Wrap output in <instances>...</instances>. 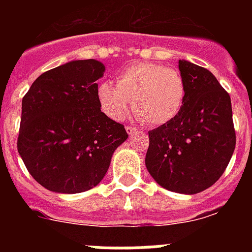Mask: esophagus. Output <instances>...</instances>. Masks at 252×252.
Here are the masks:
<instances>
[{"label":"esophagus","instance_id":"obj_1","mask_svg":"<svg viewBox=\"0 0 252 252\" xmlns=\"http://www.w3.org/2000/svg\"><path fill=\"white\" fill-rule=\"evenodd\" d=\"M126 131H127L128 135H132V133L137 132V128L136 127H133V126H126Z\"/></svg>","mask_w":252,"mask_h":252}]
</instances>
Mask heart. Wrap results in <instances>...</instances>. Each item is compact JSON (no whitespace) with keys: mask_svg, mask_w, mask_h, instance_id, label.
Returning a JSON list of instances; mask_svg holds the SVG:
<instances>
[{"mask_svg":"<svg viewBox=\"0 0 252 252\" xmlns=\"http://www.w3.org/2000/svg\"><path fill=\"white\" fill-rule=\"evenodd\" d=\"M186 83L177 69L159 63H133L117 77V83L104 81L98 87L101 108L110 119L121 121L132 99L140 120L159 126L174 120L186 99Z\"/></svg>","mask_w":252,"mask_h":252,"instance_id":"b5f03b06","label":"heart"}]
</instances>
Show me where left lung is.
<instances>
[{
  "label": "left lung",
  "mask_w": 252,
  "mask_h": 252,
  "mask_svg": "<svg viewBox=\"0 0 252 252\" xmlns=\"http://www.w3.org/2000/svg\"><path fill=\"white\" fill-rule=\"evenodd\" d=\"M186 99L174 120L149 131L145 164L162 188L195 194L226 170L236 145L230 94L208 69L179 60Z\"/></svg>",
  "instance_id": "8db88e82"
}]
</instances>
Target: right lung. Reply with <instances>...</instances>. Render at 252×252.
<instances>
[{"label": "right lung", "instance_id": "obj_1", "mask_svg": "<svg viewBox=\"0 0 252 252\" xmlns=\"http://www.w3.org/2000/svg\"><path fill=\"white\" fill-rule=\"evenodd\" d=\"M98 60H73L37 77L22 98L17 150L31 177L55 193L90 190L128 137L101 111Z\"/></svg>", "mask_w": 252, "mask_h": 252}]
</instances>
